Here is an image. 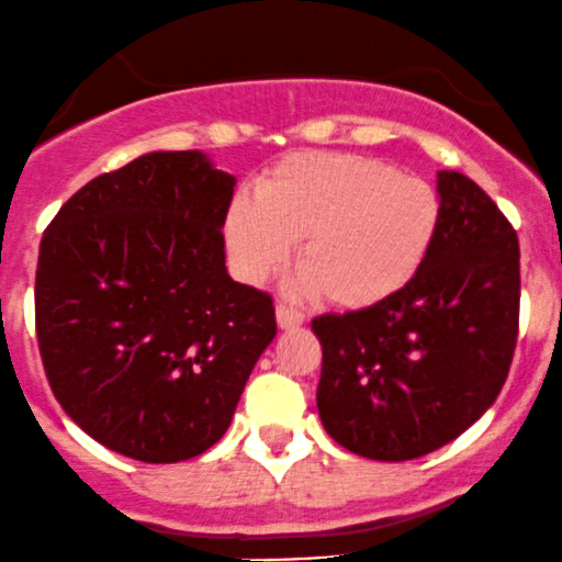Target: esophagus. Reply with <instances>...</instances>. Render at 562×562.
<instances>
[{
  "label": "esophagus",
  "instance_id": "obj_1",
  "mask_svg": "<svg viewBox=\"0 0 562 562\" xmlns=\"http://www.w3.org/2000/svg\"><path fill=\"white\" fill-rule=\"evenodd\" d=\"M277 323H280L282 328H296L304 323V313H299V310L291 307V304L280 302L277 304Z\"/></svg>",
  "mask_w": 562,
  "mask_h": 562
}]
</instances>
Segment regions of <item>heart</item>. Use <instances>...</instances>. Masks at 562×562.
I'll list each match as a JSON object with an SVG mask.
<instances>
[{
	"label": "heart",
	"instance_id": "obj_1",
	"mask_svg": "<svg viewBox=\"0 0 562 562\" xmlns=\"http://www.w3.org/2000/svg\"><path fill=\"white\" fill-rule=\"evenodd\" d=\"M440 198L429 181L350 151H296L225 214L239 277L263 282L291 260L323 304L370 310L405 291L432 252Z\"/></svg>",
	"mask_w": 562,
	"mask_h": 562
}]
</instances>
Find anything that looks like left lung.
Segmentation results:
<instances>
[{
  "instance_id": "8db88e82",
  "label": "left lung",
  "mask_w": 562,
  "mask_h": 562,
  "mask_svg": "<svg viewBox=\"0 0 562 562\" xmlns=\"http://www.w3.org/2000/svg\"><path fill=\"white\" fill-rule=\"evenodd\" d=\"M440 231L405 291L313 321L317 413L342 449L405 462L459 438L497 400L519 334V239L468 176L438 173Z\"/></svg>"
}]
</instances>
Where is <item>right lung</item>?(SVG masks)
Returning <instances> with one entry per match:
<instances>
[{
	"label": "right lung",
	"mask_w": 562,
	"mask_h": 562,
	"mask_svg": "<svg viewBox=\"0 0 562 562\" xmlns=\"http://www.w3.org/2000/svg\"><path fill=\"white\" fill-rule=\"evenodd\" d=\"M234 184L201 151H151L83 184L45 228V378L111 451L166 464L212 449L274 339L269 293L225 269Z\"/></svg>",
	"instance_id": "1"
}]
</instances>
